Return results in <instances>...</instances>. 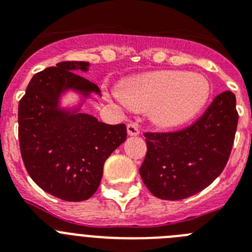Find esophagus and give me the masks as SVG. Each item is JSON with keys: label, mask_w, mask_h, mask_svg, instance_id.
Wrapping results in <instances>:
<instances>
[{"label": "esophagus", "mask_w": 252, "mask_h": 252, "mask_svg": "<svg viewBox=\"0 0 252 252\" xmlns=\"http://www.w3.org/2000/svg\"><path fill=\"white\" fill-rule=\"evenodd\" d=\"M127 133L130 136H137L140 135V128L136 124H128L127 125Z\"/></svg>", "instance_id": "1"}]
</instances>
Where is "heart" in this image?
<instances>
[{
  "mask_svg": "<svg viewBox=\"0 0 252 252\" xmlns=\"http://www.w3.org/2000/svg\"><path fill=\"white\" fill-rule=\"evenodd\" d=\"M115 95L125 106L150 110L151 119L164 128L178 127L195 117L211 94L203 74L186 70H162L137 75L122 84Z\"/></svg>",
  "mask_w": 252,
  "mask_h": 252,
  "instance_id": "b5f03b06",
  "label": "heart"
}]
</instances>
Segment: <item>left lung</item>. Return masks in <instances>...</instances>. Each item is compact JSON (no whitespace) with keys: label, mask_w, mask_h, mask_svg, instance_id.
I'll list each match as a JSON object with an SVG mask.
<instances>
[{"label":"left lung","mask_w":252,"mask_h":252,"mask_svg":"<svg viewBox=\"0 0 252 252\" xmlns=\"http://www.w3.org/2000/svg\"><path fill=\"white\" fill-rule=\"evenodd\" d=\"M239 113L231 91L218 94L206 112L174 132H146L142 182L155 197L179 201L203 190L226 166Z\"/></svg>","instance_id":"1"}]
</instances>
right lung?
<instances>
[{
    "label": "right lung",
    "instance_id": "1",
    "mask_svg": "<svg viewBox=\"0 0 252 252\" xmlns=\"http://www.w3.org/2000/svg\"><path fill=\"white\" fill-rule=\"evenodd\" d=\"M87 62H62L31 78L19 103L21 157L31 179L49 194L68 202L86 201L98 189L103 164L125 142V124L107 125L81 113L79 107H59L60 95L69 90L88 98L101 91L78 75Z\"/></svg>",
    "mask_w": 252,
    "mask_h": 252
}]
</instances>
